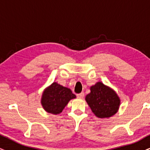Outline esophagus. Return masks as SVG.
Segmentation results:
<instances>
[{"mask_svg": "<svg viewBox=\"0 0 150 150\" xmlns=\"http://www.w3.org/2000/svg\"><path fill=\"white\" fill-rule=\"evenodd\" d=\"M77 97L78 98H80V99H81V98H83L84 97V93L82 92V93H80L77 94Z\"/></svg>", "mask_w": 150, "mask_h": 150, "instance_id": "esophagus-1", "label": "esophagus"}]
</instances>
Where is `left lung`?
<instances>
[{
  "instance_id": "obj_1",
  "label": "left lung",
  "mask_w": 150,
  "mask_h": 150,
  "mask_svg": "<svg viewBox=\"0 0 150 150\" xmlns=\"http://www.w3.org/2000/svg\"><path fill=\"white\" fill-rule=\"evenodd\" d=\"M86 101L94 114L101 118L114 115L120 105V99L115 91L102 82L91 87V93L86 96Z\"/></svg>"
}]
</instances>
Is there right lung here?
<instances>
[{
  "instance_id": "1",
  "label": "right lung",
  "mask_w": 150,
  "mask_h": 150,
  "mask_svg": "<svg viewBox=\"0 0 150 150\" xmlns=\"http://www.w3.org/2000/svg\"><path fill=\"white\" fill-rule=\"evenodd\" d=\"M75 97L71 89L54 82L43 92L41 104L47 112L59 114L68 102Z\"/></svg>"
}]
</instances>
